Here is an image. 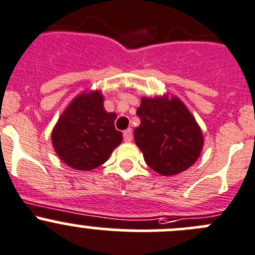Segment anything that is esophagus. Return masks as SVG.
Masks as SVG:
<instances>
[{"mask_svg": "<svg viewBox=\"0 0 255 255\" xmlns=\"http://www.w3.org/2000/svg\"><path fill=\"white\" fill-rule=\"evenodd\" d=\"M123 139L127 143H129L130 140H132V129H130V128H128V129H126L125 132H123Z\"/></svg>", "mask_w": 255, "mask_h": 255, "instance_id": "1", "label": "esophagus"}]
</instances>
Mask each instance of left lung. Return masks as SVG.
Returning <instances> with one entry per match:
<instances>
[{"label":"left lung","mask_w":255,"mask_h":255,"mask_svg":"<svg viewBox=\"0 0 255 255\" xmlns=\"http://www.w3.org/2000/svg\"><path fill=\"white\" fill-rule=\"evenodd\" d=\"M134 142L154 172L170 177L194 164L203 149V133L187 106L175 96L142 97Z\"/></svg>","instance_id":"1"}]
</instances>
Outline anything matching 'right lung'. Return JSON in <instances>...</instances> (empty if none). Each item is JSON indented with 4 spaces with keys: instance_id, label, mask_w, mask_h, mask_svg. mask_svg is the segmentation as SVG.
<instances>
[{
    "instance_id": "obj_1",
    "label": "right lung",
    "mask_w": 255,
    "mask_h": 255,
    "mask_svg": "<svg viewBox=\"0 0 255 255\" xmlns=\"http://www.w3.org/2000/svg\"><path fill=\"white\" fill-rule=\"evenodd\" d=\"M101 91H85L66 107L52 129V145L59 159L77 170L100 167L122 143L115 128V112L103 107Z\"/></svg>"
}]
</instances>
